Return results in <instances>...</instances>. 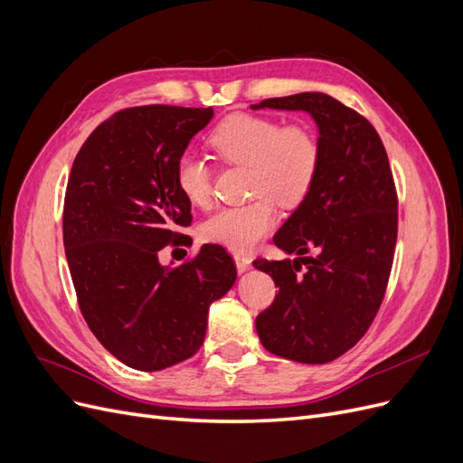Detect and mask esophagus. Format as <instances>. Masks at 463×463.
Segmentation results:
<instances>
[{"label":"esophagus","mask_w":463,"mask_h":463,"mask_svg":"<svg viewBox=\"0 0 463 463\" xmlns=\"http://www.w3.org/2000/svg\"><path fill=\"white\" fill-rule=\"evenodd\" d=\"M235 266H237V272L243 274V272H247V270L253 269V260H250L247 255L235 253Z\"/></svg>","instance_id":"34e87169"}]
</instances>
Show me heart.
Returning a JSON list of instances; mask_svg holds the SVG:
<instances>
[{
	"label": "heart",
	"instance_id": "b5f03b06",
	"mask_svg": "<svg viewBox=\"0 0 463 463\" xmlns=\"http://www.w3.org/2000/svg\"><path fill=\"white\" fill-rule=\"evenodd\" d=\"M220 162L249 167V197L257 201L223 208L203 223L208 241L233 250L253 249L276 223L272 203L299 206L320 170V141L307 123L284 125L276 118L232 114L208 135ZM175 185L184 199L206 208L213 203V170L193 152L175 162Z\"/></svg>",
	"mask_w": 463,
	"mask_h": 463
}]
</instances>
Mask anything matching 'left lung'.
<instances>
[{"instance_id":"obj_1","label":"left lung","mask_w":463,"mask_h":463,"mask_svg":"<svg viewBox=\"0 0 463 463\" xmlns=\"http://www.w3.org/2000/svg\"><path fill=\"white\" fill-rule=\"evenodd\" d=\"M253 109H303L318 128L320 170L274 235L298 259H257L278 288L257 332L270 354L320 365L352 349L374 320L394 260L398 197L373 125L322 92L269 98Z\"/></svg>"}]
</instances>
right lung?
<instances>
[{
  "mask_svg": "<svg viewBox=\"0 0 463 463\" xmlns=\"http://www.w3.org/2000/svg\"><path fill=\"white\" fill-rule=\"evenodd\" d=\"M213 108L137 106L116 111L80 146L63 204V245L77 301L108 352L137 371H162L199 352L208 307L237 270L220 245L177 269L158 250L184 243L191 204L175 162Z\"/></svg>",
  "mask_w": 463,
  "mask_h": 463,
  "instance_id": "obj_1",
  "label": "right lung"
}]
</instances>
